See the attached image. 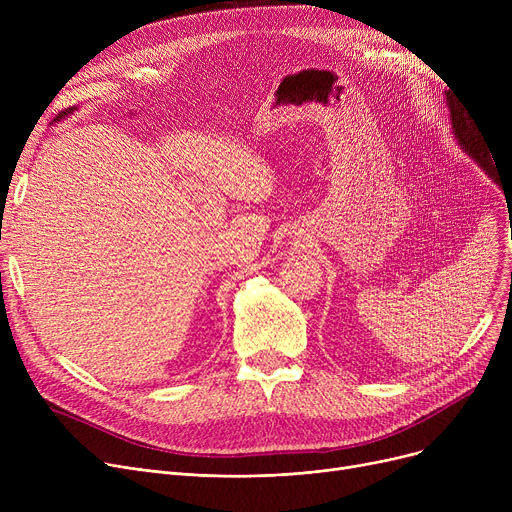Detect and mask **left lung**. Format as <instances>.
Returning <instances> with one entry per match:
<instances>
[{"label":"left lung","instance_id":"1","mask_svg":"<svg viewBox=\"0 0 512 512\" xmlns=\"http://www.w3.org/2000/svg\"><path fill=\"white\" fill-rule=\"evenodd\" d=\"M446 99H448V107H450V124H452V134H454L456 143H459L461 149L471 159L477 161V166L498 184V176H496V168H494L496 161H492L494 155L492 158L489 157L492 151L486 145V141L481 139L483 134H479L477 124H473V116L469 119L468 116L471 114L465 112V107L456 105L448 95H446Z\"/></svg>","mask_w":512,"mask_h":512}]
</instances>
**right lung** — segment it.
I'll use <instances>...</instances> for the list:
<instances>
[{"mask_svg":"<svg viewBox=\"0 0 512 512\" xmlns=\"http://www.w3.org/2000/svg\"><path fill=\"white\" fill-rule=\"evenodd\" d=\"M70 112H74V110H72V107H70V110H66V112H62V114H60V116H58V118H62V116H66V114H70Z\"/></svg>","mask_w":512,"mask_h":512,"instance_id":"1","label":"right lung"}]
</instances>
